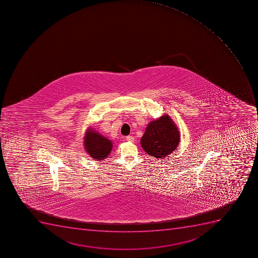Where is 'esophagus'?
Returning <instances> with one entry per match:
<instances>
[{"instance_id": "1", "label": "esophagus", "mask_w": 258, "mask_h": 258, "mask_svg": "<svg viewBox=\"0 0 258 258\" xmlns=\"http://www.w3.org/2000/svg\"><path fill=\"white\" fill-rule=\"evenodd\" d=\"M125 140L129 141V142H133L135 141V138L133 136H128V137H125Z\"/></svg>"}]
</instances>
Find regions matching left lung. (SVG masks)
Returning a JSON list of instances; mask_svg holds the SVG:
<instances>
[{"label": "left lung", "mask_w": 258, "mask_h": 258, "mask_svg": "<svg viewBox=\"0 0 258 258\" xmlns=\"http://www.w3.org/2000/svg\"><path fill=\"white\" fill-rule=\"evenodd\" d=\"M180 143L177 125L168 115L150 121L141 137V147L149 155L164 159L172 154Z\"/></svg>", "instance_id": "1"}]
</instances>
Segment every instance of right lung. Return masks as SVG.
<instances>
[{"label":"right lung","mask_w":258,"mask_h":258,"mask_svg":"<svg viewBox=\"0 0 258 258\" xmlns=\"http://www.w3.org/2000/svg\"><path fill=\"white\" fill-rule=\"evenodd\" d=\"M84 148L94 160L102 161L112 151V142L94 128H87L84 137Z\"/></svg>","instance_id":"add662e5"}]
</instances>
